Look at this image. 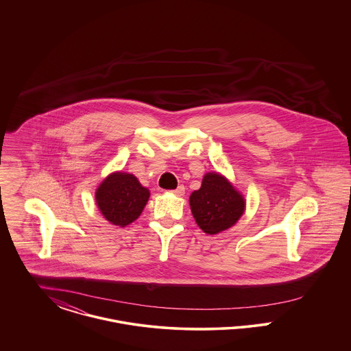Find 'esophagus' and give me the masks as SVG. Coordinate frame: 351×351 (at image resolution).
<instances>
[{
	"label": "esophagus",
	"mask_w": 351,
	"mask_h": 351,
	"mask_svg": "<svg viewBox=\"0 0 351 351\" xmlns=\"http://www.w3.org/2000/svg\"><path fill=\"white\" fill-rule=\"evenodd\" d=\"M175 196H184V193H185V188H184V185H179L175 191H171Z\"/></svg>",
	"instance_id": "obj_1"
}]
</instances>
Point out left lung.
<instances>
[{"mask_svg":"<svg viewBox=\"0 0 351 351\" xmlns=\"http://www.w3.org/2000/svg\"><path fill=\"white\" fill-rule=\"evenodd\" d=\"M193 218L204 233L225 232L237 223L246 209L243 195L218 172H208L200 189L189 196Z\"/></svg>","mask_w":351,"mask_h":351,"instance_id":"left-lung-1","label":"left lung"}]
</instances>
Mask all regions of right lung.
I'll return each instance as SVG.
<instances>
[{"label": "right lung", "mask_w": 351, "mask_h": 351, "mask_svg": "<svg viewBox=\"0 0 351 351\" xmlns=\"http://www.w3.org/2000/svg\"><path fill=\"white\" fill-rule=\"evenodd\" d=\"M96 204L110 223L125 228L143 212L150 191L133 173L116 171L108 175L96 189Z\"/></svg>", "instance_id": "obj_1"}]
</instances>
